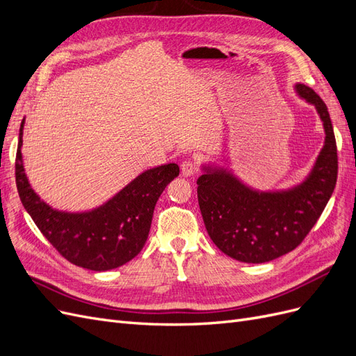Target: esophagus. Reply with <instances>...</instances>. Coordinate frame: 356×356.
I'll return each instance as SVG.
<instances>
[{
	"mask_svg": "<svg viewBox=\"0 0 356 356\" xmlns=\"http://www.w3.org/2000/svg\"><path fill=\"white\" fill-rule=\"evenodd\" d=\"M197 172V165L193 160L182 161L181 165V175L182 177H193Z\"/></svg>",
	"mask_w": 356,
	"mask_h": 356,
	"instance_id": "esophagus-1",
	"label": "esophagus"
}]
</instances>
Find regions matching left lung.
I'll return each mask as SVG.
<instances>
[{"label":"left lung","instance_id":"left-lung-1","mask_svg":"<svg viewBox=\"0 0 356 356\" xmlns=\"http://www.w3.org/2000/svg\"><path fill=\"white\" fill-rule=\"evenodd\" d=\"M297 93L324 123L325 144L309 177L282 191H257L227 169L207 168L197 179V199L204 227L225 255L243 263H266L303 242L316 224L337 182V145L325 102L305 84Z\"/></svg>","mask_w":356,"mask_h":356}]
</instances>
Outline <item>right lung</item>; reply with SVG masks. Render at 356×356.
<instances>
[{
  "label": "right lung",
  "instance_id": "1",
  "mask_svg": "<svg viewBox=\"0 0 356 356\" xmlns=\"http://www.w3.org/2000/svg\"><path fill=\"white\" fill-rule=\"evenodd\" d=\"M22 120L16 153V186L26 212L53 248L75 266L95 272L131 261L144 248L154 207L169 182L178 177L175 163L148 169L108 202L89 212L53 209L32 190L22 163Z\"/></svg>",
  "mask_w": 356,
  "mask_h": 356
}]
</instances>
